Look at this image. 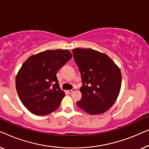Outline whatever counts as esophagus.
I'll return each instance as SVG.
<instances>
[{
    "label": "esophagus",
    "instance_id": "34e87169",
    "mask_svg": "<svg viewBox=\"0 0 149 149\" xmlns=\"http://www.w3.org/2000/svg\"><path fill=\"white\" fill-rule=\"evenodd\" d=\"M75 90H76V89L73 88V89H71V90H67L66 91H67V92H68V93H72L73 92V91H74Z\"/></svg>",
    "mask_w": 149,
    "mask_h": 149
}]
</instances>
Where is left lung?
I'll return each instance as SVG.
<instances>
[{"mask_svg": "<svg viewBox=\"0 0 149 149\" xmlns=\"http://www.w3.org/2000/svg\"><path fill=\"white\" fill-rule=\"evenodd\" d=\"M73 58L79 67L83 85L77 104L90 115L108 111L115 102L121 86V73L107 56L92 49L77 48Z\"/></svg>", "mask_w": 149, "mask_h": 149, "instance_id": "8db88e82", "label": "left lung"}]
</instances>
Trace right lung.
<instances>
[{
	"label": "right lung",
	"instance_id": "obj_1",
	"mask_svg": "<svg viewBox=\"0 0 149 149\" xmlns=\"http://www.w3.org/2000/svg\"><path fill=\"white\" fill-rule=\"evenodd\" d=\"M72 58L66 49L46 50L29 57L15 79L17 94L25 107L36 115H46L58 109L65 96L57 72Z\"/></svg>",
	"mask_w": 149,
	"mask_h": 149
}]
</instances>
